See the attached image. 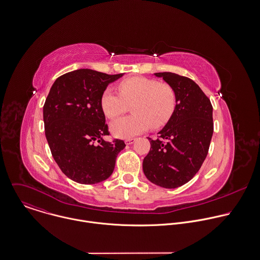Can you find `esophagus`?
<instances>
[{"label":"esophagus","instance_id":"1","mask_svg":"<svg viewBox=\"0 0 260 260\" xmlns=\"http://www.w3.org/2000/svg\"><path fill=\"white\" fill-rule=\"evenodd\" d=\"M135 141H136V139H126V140L124 141V143H125L126 145H132Z\"/></svg>","mask_w":260,"mask_h":260}]
</instances>
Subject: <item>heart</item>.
Segmentation results:
<instances>
[{
    "label": "heart",
    "mask_w": 260,
    "mask_h": 260,
    "mask_svg": "<svg viewBox=\"0 0 260 260\" xmlns=\"http://www.w3.org/2000/svg\"><path fill=\"white\" fill-rule=\"evenodd\" d=\"M119 92L106 88L101 96V107L108 118H115L132 104L133 115L123 116L111 123V133L117 138H132L150 128L165 125L173 115L177 95L165 82L145 77H133L118 84Z\"/></svg>",
    "instance_id": "heart-1"
}]
</instances>
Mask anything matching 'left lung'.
Segmentation results:
<instances>
[{"mask_svg":"<svg viewBox=\"0 0 260 260\" xmlns=\"http://www.w3.org/2000/svg\"><path fill=\"white\" fill-rule=\"evenodd\" d=\"M154 75L174 88L177 104L158 139L149 138L151 149L143 170L152 183L176 188L192 179L208 155L214 133L213 106L191 79L169 72Z\"/></svg>","mask_w":260,"mask_h":260,"instance_id":"8db88e82","label":"left lung"}]
</instances>
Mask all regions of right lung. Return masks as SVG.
Masks as SVG:
<instances>
[{"mask_svg":"<svg viewBox=\"0 0 260 260\" xmlns=\"http://www.w3.org/2000/svg\"><path fill=\"white\" fill-rule=\"evenodd\" d=\"M123 74L80 69L58 77L43 105L45 137L62 173L81 184H95L113 172L121 140H103L108 126L101 107L107 86Z\"/></svg>","mask_w":260,"mask_h":260,"instance_id":"1","label":"right lung"}]
</instances>
